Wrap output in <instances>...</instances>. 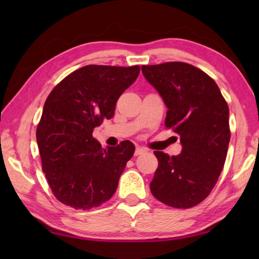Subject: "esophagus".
Listing matches in <instances>:
<instances>
[{
  "instance_id": "esophagus-1",
  "label": "esophagus",
  "mask_w": 259,
  "mask_h": 259,
  "mask_svg": "<svg viewBox=\"0 0 259 259\" xmlns=\"http://www.w3.org/2000/svg\"><path fill=\"white\" fill-rule=\"evenodd\" d=\"M146 152L145 148H142V147H136V151H135V155H140V154H144V153Z\"/></svg>"
}]
</instances>
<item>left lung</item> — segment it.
I'll return each instance as SVG.
<instances>
[{
  "label": "left lung",
  "mask_w": 259,
  "mask_h": 259,
  "mask_svg": "<svg viewBox=\"0 0 259 259\" xmlns=\"http://www.w3.org/2000/svg\"><path fill=\"white\" fill-rule=\"evenodd\" d=\"M144 76L168 107L164 124L181 136L182 153L155 151L151 192L162 203L192 208L207 198L224 166L231 138L229 106L203 71L181 61L144 65Z\"/></svg>",
  "instance_id": "left-lung-1"
}]
</instances>
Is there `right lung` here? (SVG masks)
Here are the masks:
<instances>
[{"label":"right lung","mask_w":259,"mask_h":259,"mask_svg":"<svg viewBox=\"0 0 259 259\" xmlns=\"http://www.w3.org/2000/svg\"><path fill=\"white\" fill-rule=\"evenodd\" d=\"M139 72V66L87 65L48 96L36 140L42 170L61 203L88 210L115 193L135 145L125 140L104 150L93 133L104 120L112 119L117 99Z\"/></svg>","instance_id":"obj_1"}]
</instances>
